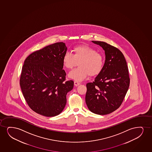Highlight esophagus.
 Segmentation results:
<instances>
[{"label":"esophagus","instance_id":"esophagus-1","mask_svg":"<svg viewBox=\"0 0 152 152\" xmlns=\"http://www.w3.org/2000/svg\"><path fill=\"white\" fill-rule=\"evenodd\" d=\"M74 84H75V86H79V85H80V83H79V82H77V81H75L74 82Z\"/></svg>","mask_w":152,"mask_h":152}]
</instances>
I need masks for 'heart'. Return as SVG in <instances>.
Instances as JSON below:
<instances>
[{
  "instance_id": "1",
  "label": "heart",
  "mask_w": 152,
  "mask_h": 152,
  "mask_svg": "<svg viewBox=\"0 0 152 152\" xmlns=\"http://www.w3.org/2000/svg\"><path fill=\"white\" fill-rule=\"evenodd\" d=\"M73 55L66 52L63 58V64L66 68L71 70L77 66L79 67L71 71L69 77L75 81H83L88 75H97L102 70L104 58L102 54L91 47L82 45L73 48Z\"/></svg>"
}]
</instances>
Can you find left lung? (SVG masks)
<instances>
[{"label": "left lung", "mask_w": 152, "mask_h": 152, "mask_svg": "<svg viewBox=\"0 0 152 152\" xmlns=\"http://www.w3.org/2000/svg\"><path fill=\"white\" fill-rule=\"evenodd\" d=\"M92 42L103 49L105 61L94 82L86 84L85 101L92 113L104 115L121 106L129 89L130 79L126 61L120 50L104 42Z\"/></svg>", "instance_id": "obj_1"}]
</instances>
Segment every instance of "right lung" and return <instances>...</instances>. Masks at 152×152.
Segmentation results:
<instances>
[{"label": "right lung", "instance_id": "right-lung-1", "mask_svg": "<svg viewBox=\"0 0 152 152\" xmlns=\"http://www.w3.org/2000/svg\"><path fill=\"white\" fill-rule=\"evenodd\" d=\"M64 42H56L30 54L24 61L20 86L31 110L46 117L59 115L66 104V94L74 82L66 81L63 58Z\"/></svg>", "mask_w": 152, "mask_h": 152}]
</instances>
